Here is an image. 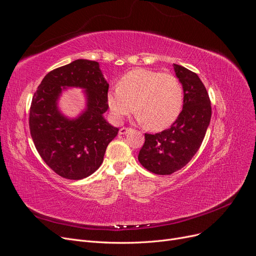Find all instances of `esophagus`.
<instances>
[{
  "label": "esophagus",
  "mask_w": 256,
  "mask_h": 256,
  "mask_svg": "<svg viewBox=\"0 0 256 256\" xmlns=\"http://www.w3.org/2000/svg\"><path fill=\"white\" fill-rule=\"evenodd\" d=\"M129 131H131V128H127V127H122V128H120V134H128Z\"/></svg>",
  "instance_id": "obj_1"
}]
</instances>
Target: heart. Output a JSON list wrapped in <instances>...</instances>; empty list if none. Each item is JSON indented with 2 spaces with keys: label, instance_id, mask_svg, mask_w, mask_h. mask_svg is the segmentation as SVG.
I'll return each instance as SVG.
<instances>
[{
  "label": "heart",
  "instance_id": "1",
  "mask_svg": "<svg viewBox=\"0 0 256 256\" xmlns=\"http://www.w3.org/2000/svg\"><path fill=\"white\" fill-rule=\"evenodd\" d=\"M182 100V83L175 76L145 68L125 74L118 86L106 92V104L116 122L136 110L138 120L154 131L172 125L180 114Z\"/></svg>",
  "mask_w": 256,
  "mask_h": 256
}]
</instances>
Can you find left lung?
I'll use <instances>...</instances> for the list:
<instances>
[{
    "mask_svg": "<svg viewBox=\"0 0 256 256\" xmlns=\"http://www.w3.org/2000/svg\"><path fill=\"white\" fill-rule=\"evenodd\" d=\"M173 66L182 85V110L168 129L145 134L138 156L146 170L158 175H170L188 164L202 144L212 118L210 100L198 76L180 65Z\"/></svg>",
    "mask_w": 256,
    "mask_h": 256,
    "instance_id": "8db88e82",
    "label": "left lung"
}]
</instances>
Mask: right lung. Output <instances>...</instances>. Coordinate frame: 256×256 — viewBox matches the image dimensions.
<instances>
[{
    "label": "right lung",
    "instance_id": "right-lung-1",
    "mask_svg": "<svg viewBox=\"0 0 256 256\" xmlns=\"http://www.w3.org/2000/svg\"><path fill=\"white\" fill-rule=\"evenodd\" d=\"M69 87L84 89L86 109L76 118L60 112L59 97ZM109 83L99 63L76 60L46 74L32 99L30 131L38 154L58 175L83 180L102 166L118 128L106 122Z\"/></svg>",
    "mask_w": 256,
    "mask_h": 256
}]
</instances>
